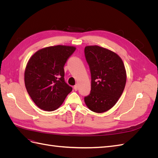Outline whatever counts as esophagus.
Returning <instances> with one entry per match:
<instances>
[{
    "instance_id": "34e87169",
    "label": "esophagus",
    "mask_w": 158,
    "mask_h": 158,
    "mask_svg": "<svg viewBox=\"0 0 158 158\" xmlns=\"http://www.w3.org/2000/svg\"><path fill=\"white\" fill-rule=\"evenodd\" d=\"M78 89V85H74V89L75 91H77Z\"/></svg>"
}]
</instances>
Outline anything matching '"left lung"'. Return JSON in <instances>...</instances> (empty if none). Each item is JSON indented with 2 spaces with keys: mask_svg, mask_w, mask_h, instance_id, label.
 Segmentation results:
<instances>
[{
  "mask_svg": "<svg viewBox=\"0 0 158 158\" xmlns=\"http://www.w3.org/2000/svg\"><path fill=\"white\" fill-rule=\"evenodd\" d=\"M84 52L92 78L91 92L84 98L85 103L95 113L106 112L116 104L125 89V65L115 52L98 45L86 46Z\"/></svg>",
  "mask_w": 158,
  "mask_h": 158,
  "instance_id": "obj_1",
  "label": "left lung"
}]
</instances>
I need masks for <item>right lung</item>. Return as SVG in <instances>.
Masks as SVG:
<instances>
[{
  "label": "right lung",
  "mask_w": 158,
  "mask_h": 158,
  "mask_svg": "<svg viewBox=\"0 0 158 158\" xmlns=\"http://www.w3.org/2000/svg\"><path fill=\"white\" fill-rule=\"evenodd\" d=\"M75 50L74 46L47 47L38 50L28 60L24 72L26 88L41 109L55 111L73 90L64 81V66Z\"/></svg>",
  "instance_id": "add662e5"
}]
</instances>
